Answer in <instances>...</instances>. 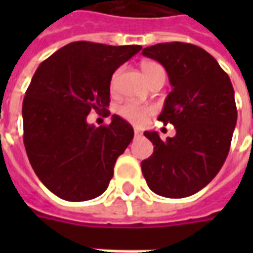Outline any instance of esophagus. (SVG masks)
I'll return each instance as SVG.
<instances>
[{
    "label": "esophagus",
    "mask_w": 253,
    "mask_h": 253,
    "mask_svg": "<svg viewBox=\"0 0 253 253\" xmlns=\"http://www.w3.org/2000/svg\"><path fill=\"white\" fill-rule=\"evenodd\" d=\"M134 134H135V137H139V135H142V131L138 128H134Z\"/></svg>",
    "instance_id": "esophagus-1"
}]
</instances>
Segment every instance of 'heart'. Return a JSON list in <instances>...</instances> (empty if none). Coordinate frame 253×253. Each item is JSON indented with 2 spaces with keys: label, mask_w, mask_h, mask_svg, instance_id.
Segmentation results:
<instances>
[{
  "label": "heart",
  "mask_w": 253,
  "mask_h": 253,
  "mask_svg": "<svg viewBox=\"0 0 253 253\" xmlns=\"http://www.w3.org/2000/svg\"><path fill=\"white\" fill-rule=\"evenodd\" d=\"M141 69H142V73L145 78L148 80V83H150L154 77H157L160 74H164L165 72L164 69L161 65H159L157 62H152V61H146V62H143L141 65ZM119 73H121V69H118L115 73H114V76H112V80H111V86H115L116 80H118V76H119ZM119 115L122 118H125L126 121H128L132 125H142L146 122L149 115H152V107H149V105H141L137 104V103H126V104H123L119 107Z\"/></svg>",
  "instance_id": "1"
}]
</instances>
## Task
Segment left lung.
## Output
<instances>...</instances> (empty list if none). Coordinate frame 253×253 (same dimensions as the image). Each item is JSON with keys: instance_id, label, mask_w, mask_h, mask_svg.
I'll list each match as a JSON object with an SVG mask.
<instances>
[{"instance_id": "8db88e82", "label": "left lung", "mask_w": 253, "mask_h": 253, "mask_svg": "<svg viewBox=\"0 0 253 253\" xmlns=\"http://www.w3.org/2000/svg\"><path fill=\"white\" fill-rule=\"evenodd\" d=\"M168 73L172 92L159 121L176 135L163 141L145 131L153 154L141 163L150 190L165 198H186L206 187L228 157L237 108L230 78L212 55L190 43H159L143 48Z\"/></svg>"}]
</instances>
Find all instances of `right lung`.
I'll use <instances>...</instances> for the list:
<instances>
[{
    "label": "right lung",
    "instance_id": "obj_1",
    "mask_svg": "<svg viewBox=\"0 0 253 253\" xmlns=\"http://www.w3.org/2000/svg\"><path fill=\"white\" fill-rule=\"evenodd\" d=\"M138 44L69 43L39 65L23 101L24 146L36 176L69 202L101 195L134 137L131 125L112 115L108 126L88 125L92 110L110 115V84Z\"/></svg>",
    "mask_w": 253,
    "mask_h": 253
}]
</instances>
